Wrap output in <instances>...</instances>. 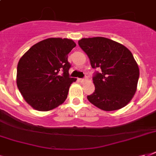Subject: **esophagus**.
<instances>
[{
	"instance_id": "1",
	"label": "esophagus",
	"mask_w": 156,
	"mask_h": 156,
	"mask_svg": "<svg viewBox=\"0 0 156 156\" xmlns=\"http://www.w3.org/2000/svg\"><path fill=\"white\" fill-rule=\"evenodd\" d=\"M86 80H87L86 78H78V81H79L80 83H84Z\"/></svg>"
}]
</instances>
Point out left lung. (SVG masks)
I'll list each match as a JSON object with an SVG mask.
<instances>
[{
    "label": "left lung",
    "instance_id": "left-lung-1",
    "mask_svg": "<svg viewBox=\"0 0 156 156\" xmlns=\"http://www.w3.org/2000/svg\"><path fill=\"white\" fill-rule=\"evenodd\" d=\"M78 45L90 59L95 92L87 100L104 111L118 110L130 102L137 90L139 69L132 52L121 44L104 37L83 38Z\"/></svg>",
    "mask_w": 156,
    "mask_h": 156
}]
</instances>
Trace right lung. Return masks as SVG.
I'll list each match as a JSON object with an SVG mask.
<instances>
[{
    "mask_svg": "<svg viewBox=\"0 0 156 156\" xmlns=\"http://www.w3.org/2000/svg\"><path fill=\"white\" fill-rule=\"evenodd\" d=\"M76 46L72 40L48 38L35 44L20 58L17 86L23 99L38 111L55 108L65 100L77 78H70L68 54Z\"/></svg>",
    "mask_w": 156,
    "mask_h": 156,
    "instance_id": "add662e5",
    "label": "right lung"
}]
</instances>
